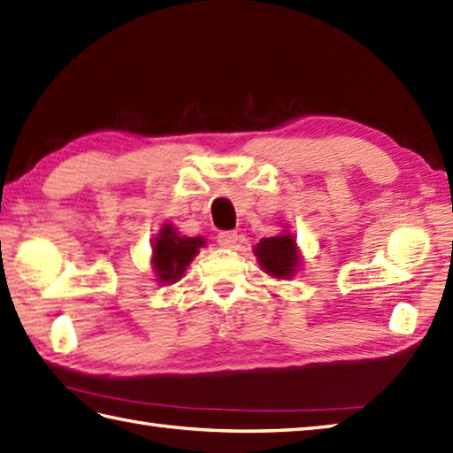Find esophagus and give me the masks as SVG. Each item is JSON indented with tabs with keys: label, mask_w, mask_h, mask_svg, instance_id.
I'll use <instances>...</instances> for the list:
<instances>
[{
	"label": "esophagus",
	"mask_w": 453,
	"mask_h": 453,
	"mask_svg": "<svg viewBox=\"0 0 453 453\" xmlns=\"http://www.w3.org/2000/svg\"><path fill=\"white\" fill-rule=\"evenodd\" d=\"M237 239H239L237 232H219L218 234V243L221 247H234L237 243Z\"/></svg>",
	"instance_id": "1"
}]
</instances>
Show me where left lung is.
I'll return each instance as SVG.
<instances>
[{
	"label": "left lung",
	"instance_id": "left-lung-1",
	"mask_svg": "<svg viewBox=\"0 0 453 453\" xmlns=\"http://www.w3.org/2000/svg\"><path fill=\"white\" fill-rule=\"evenodd\" d=\"M255 255L261 267L277 279H288L298 265L296 243L292 235H277L261 239L255 247Z\"/></svg>",
	"mask_w": 453,
	"mask_h": 453
}]
</instances>
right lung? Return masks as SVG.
<instances>
[{
    "label": "right lung",
    "mask_w": 453,
    "mask_h": 453,
    "mask_svg": "<svg viewBox=\"0 0 453 453\" xmlns=\"http://www.w3.org/2000/svg\"><path fill=\"white\" fill-rule=\"evenodd\" d=\"M202 245V237H179L173 226H163L153 243V267L158 273V282L179 280Z\"/></svg>",
    "instance_id": "obj_1"
}]
</instances>
